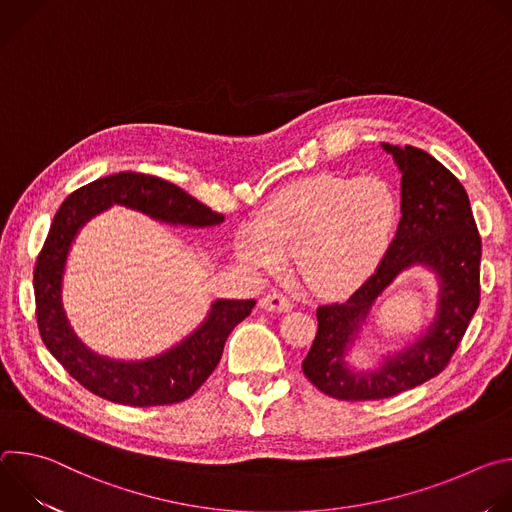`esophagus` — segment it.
Wrapping results in <instances>:
<instances>
[{"mask_svg": "<svg viewBox=\"0 0 512 512\" xmlns=\"http://www.w3.org/2000/svg\"><path fill=\"white\" fill-rule=\"evenodd\" d=\"M259 306L267 312H289L291 308H294V304H291L289 298L277 294V291H273V294H267L265 298H261Z\"/></svg>", "mask_w": 512, "mask_h": 512, "instance_id": "34e87169", "label": "esophagus"}]
</instances>
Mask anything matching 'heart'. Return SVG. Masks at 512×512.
I'll return each mask as SVG.
<instances>
[{"instance_id": "b5f03b06", "label": "heart", "mask_w": 512, "mask_h": 512, "mask_svg": "<svg viewBox=\"0 0 512 512\" xmlns=\"http://www.w3.org/2000/svg\"><path fill=\"white\" fill-rule=\"evenodd\" d=\"M395 221L397 198L383 178L318 174L263 208L257 235L239 237L237 257L255 273H277L294 257L306 287L340 294L373 271Z\"/></svg>"}]
</instances>
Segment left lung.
Returning <instances> with one entry per match:
<instances>
[{
    "label": "left lung",
    "mask_w": 512,
    "mask_h": 512,
    "mask_svg": "<svg viewBox=\"0 0 512 512\" xmlns=\"http://www.w3.org/2000/svg\"><path fill=\"white\" fill-rule=\"evenodd\" d=\"M401 170V221L377 271L342 304L316 310L318 332L302 371L324 395L340 401H375L399 395L440 375L462 342L480 304L482 241L460 180L427 152L383 143ZM413 264L441 281L438 316L409 349L379 370L352 372L345 354L359 324L392 279Z\"/></svg>",
    "instance_id": "obj_1"
}]
</instances>
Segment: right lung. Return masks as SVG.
Here are the masks:
<instances>
[{"instance_id": "right-lung-1", "label": "right lung", "mask_w": 512, "mask_h": 512, "mask_svg": "<svg viewBox=\"0 0 512 512\" xmlns=\"http://www.w3.org/2000/svg\"><path fill=\"white\" fill-rule=\"evenodd\" d=\"M111 204L141 210L172 225L212 227L225 221L223 214L210 210L176 184L150 174L119 172L68 194L54 214L34 269L40 336L66 373L93 395L133 407L180 403L212 375L229 334L251 314L255 300H216L196 332L150 360L125 362L91 352L66 320L60 296L62 273L79 229Z\"/></svg>"}]
</instances>
